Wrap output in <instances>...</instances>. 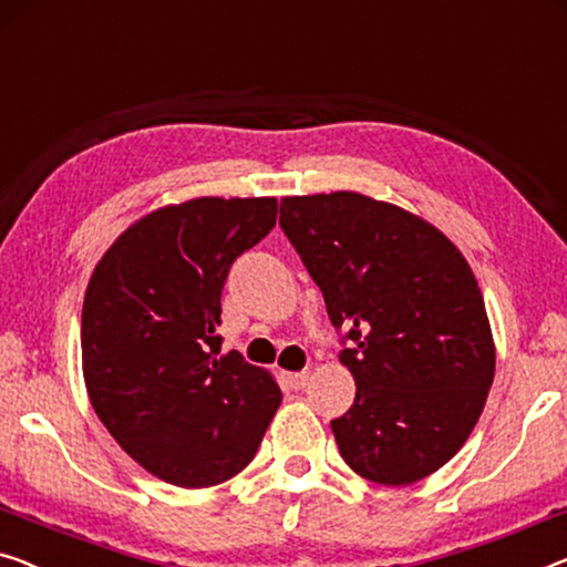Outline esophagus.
Here are the masks:
<instances>
[{
  "instance_id": "1",
  "label": "esophagus",
  "mask_w": 567,
  "mask_h": 567,
  "mask_svg": "<svg viewBox=\"0 0 567 567\" xmlns=\"http://www.w3.org/2000/svg\"><path fill=\"white\" fill-rule=\"evenodd\" d=\"M310 379V371H295V374H287V384L292 386V390H306Z\"/></svg>"
}]
</instances>
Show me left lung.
Instances as JSON below:
<instances>
[{
    "instance_id": "left-lung-1",
    "label": "left lung",
    "mask_w": 567,
    "mask_h": 567,
    "mask_svg": "<svg viewBox=\"0 0 567 567\" xmlns=\"http://www.w3.org/2000/svg\"><path fill=\"white\" fill-rule=\"evenodd\" d=\"M280 226L346 328L357 400L331 420L343 461L408 486L468 441L494 382L481 287L458 247L394 203L353 190L287 196Z\"/></svg>"
}]
</instances>
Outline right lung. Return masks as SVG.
<instances>
[{"instance_id": "right-lung-1", "label": "right lung", "mask_w": 567, "mask_h": 567, "mask_svg": "<svg viewBox=\"0 0 567 567\" xmlns=\"http://www.w3.org/2000/svg\"><path fill=\"white\" fill-rule=\"evenodd\" d=\"M277 198H193L134 221L91 275L81 359L99 420L142 468L183 488L249 466L282 392L221 353L234 259L275 229Z\"/></svg>"}]
</instances>
